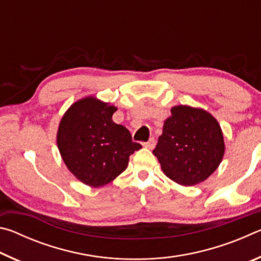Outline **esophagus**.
Returning <instances> with one entry per match:
<instances>
[{
  "instance_id": "34e87169",
  "label": "esophagus",
  "mask_w": 261,
  "mask_h": 261,
  "mask_svg": "<svg viewBox=\"0 0 261 261\" xmlns=\"http://www.w3.org/2000/svg\"><path fill=\"white\" fill-rule=\"evenodd\" d=\"M143 146L146 147V148H149V149H153L154 146H155V139L151 138L148 141H146V143H144Z\"/></svg>"
}]
</instances>
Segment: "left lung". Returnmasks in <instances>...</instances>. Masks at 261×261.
<instances>
[{"label": "left lung", "instance_id": "obj_1", "mask_svg": "<svg viewBox=\"0 0 261 261\" xmlns=\"http://www.w3.org/2000/svg\"><path fill=\"white\" fill-rule=\"evenodd\" d=\"M153 154L168 178L183 187L204 182L218 169L226 145L219 122L201 108L174 106Z\"/></svg>", "mask_w": 261, "mask_h": 261}]
</instances>
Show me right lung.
Masks as SVG:
<instances>
[{"instance_id": "right-lung-1", "label": "right lung", "mask_w": 261, "mask_h": 261, "mask_svg": "<svg viewBox=\"0 0 261 261\" xmlns=\"http://www.w3.org/2000/svg\"><path fill=\"white\" fill-rule=\"evenodd\" d=\"M117 107L93 95L77 100L60 121L56 143L71 174L91 188L105 187L121 175L129 156L141 148L125 126L113 121Z\"/></svg>"}]
</instances>
